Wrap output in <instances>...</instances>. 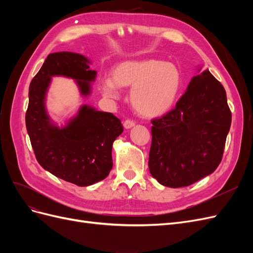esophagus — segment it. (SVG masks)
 Listing matches in <instances>:
<instances>
[{"mask_svg": "<svg viewBox=\"0 0 253 253\" xmlns=\"http://www.w3.org/2000/svg\"><path fill=\"white\" fill-rule=\"evenodd\" d=\"M134 126H135V121L132 120V119H126V120H125V122H124V126H125L126 128H131V127Z\"/></svg>", "mask_w": 253, "mask_h": 253, "instance_id": "obj_1", "label": "esophagus"}]
</instances>
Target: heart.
<instances>
[{
	"mask_svg": "<svg viewBox=\"0 0 253 253\" xmlns=\"http://www.w3.org/2000/svg\"><path fill=\"white\" fill-rule=\"evenodd\" d=\"M181 85L179 70L162 60H127L115 65L111 79H103L100 87L109 97H116L118 88L132 87L131 102L143 117L162 116L177 98Z\"/></svg>",
	"mask_w": 253,
	"mask_h": 253,
	"instance_id": "1",
	"label": "heart"
}]
</instances>
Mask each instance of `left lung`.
<instances>
[{"label": "left lung", "mask_w": 253, "mask_h": 253, "mask_svg": "<svg viewBox=\"0 0 253 253\" xmlns=\"http://www.w3.org/2000/svg\"><path fill=\"white\" fill-rule=\"evenodd\" d=\"M151 122L150 173L166 187H188L223 158L231 126L226 90L207 70L192 78L173 110Z\"/></svg>", "instance_id": "left-lung-1"}]
</instances>
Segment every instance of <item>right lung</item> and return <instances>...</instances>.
Listing matches in <instances>:
<instances>
[{
  "label": "right lung",
  "mask_w": 253,
  "mask_h": 253,
  "mask_svg": "<svg viewBox=\"0 0 253 253\" xmlns=\"http://www.w3.org/2000/svg\"><path fill=\"white\" fill-rule=\"evenodd\" d=\"M79 53H49L29 85L25 115L26 128L38 163L57 177L86 187L104 179L112 167L114 140L124 126L112 113L83 105L67 126H53L44 108V98L51 76L76 79L83 95L89 94V83L96 72Z\"/></svg>",
  "instance_id": "add662e5"
}]
</instances>
